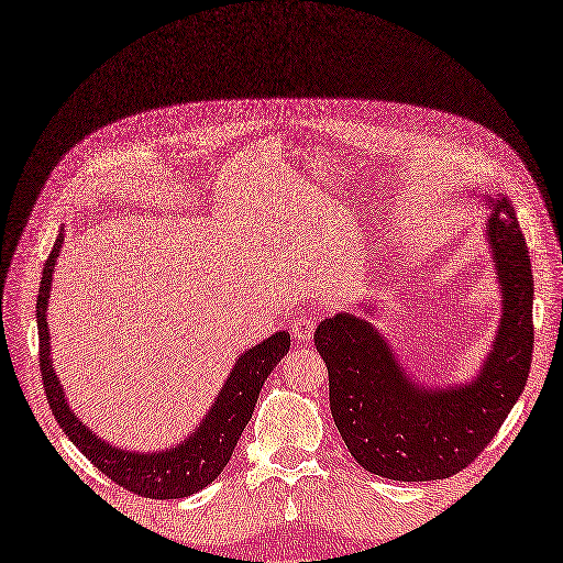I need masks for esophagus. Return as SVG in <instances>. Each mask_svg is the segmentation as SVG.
<instances>
[{"label":"esophagus","instance_id":"34e87169","mask_svg":"<svg viewBox=\"0 0 563 563\" xmlns=\"http://www.w3.org/2000/svg\"><path fill=\"white\" fill-rule=\"evenodd\" d=\"M292 336L297 343H307L314 336V319L309 314H297L292 321Z\"/></svg>","mask_w":563,"mask_h":563}]
</instances>
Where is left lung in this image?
<instances>
[{
    "instance_id": "1",
    "label": "left lung",
    "mask_w": 563,
    "mask_h": 563,
    "mask_svg": "<svg viewBox=\"0 0 563 563\" xmlns=\"http://www.w3.org/2000/svg\"><path fill=\"white\" fill-rule=\"evenodd\" d=\"M486 242L500 288L492 351L472 379L423 385L406 373L394 345L369 317L339 312L321 321L314 345L329 369V401L345 448L369 474L394 482H433L462 472L498 433L525 389L532 363V266L510 202L486 200Z\"/></svg>"
}]
</instances>
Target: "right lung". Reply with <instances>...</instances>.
<instances>
[{
  "mask_svg": "<svg viewBox=\"0 0 563 563\" xmlns=\"http://www.w3.org/2000/svg\"><path fill=\"white\" fill-rule=\"evenodd\" d=\"M63 244L65 227L59 230L51 256L45 261L38 300H35L43 387L55 421L65 430V435L79 448L84 457L118 486L128 488V492L159 500L186 498L200 492V488H206L210 482L218 479L227 462H230L236 440L242 438L249 418L254 413L263 382H266L271 369L290 351V333L275 331L273 336L239 355L222 389L218 391V397H214L210 409L202 416V421L181 442L157 452H140L111 445V442H106L93 433L87 423H81V418H77V413L71 411L65 389L59 385V377L55 375L53 367L47 300H51L53 292V273Z\"/></svg>",
  "mask_w": 563,
  "mask_h": 563,
  "instance_id": "obj_1",
  "label": "right lung"
}]
</instances>
